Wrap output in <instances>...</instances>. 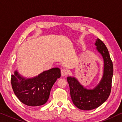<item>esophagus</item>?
Wrapping results in <instances>:
<instances>
[{
	"label": "esophagus",
	"mask_w": 122,
	"mask_h": 122,
	"mask_svg": "<svg viewBox=\"0 0 122 122\" xmlns=\"http://www.w3.org/2000/svg\"><path fill=\"white\" fill-rule=\"evenodd\" d=\"M61 75L62 76H65L67 74V71L65 69H62L61 71Z\"/></svg>",
	"instance_id": "obj_1"
}]
</instances>
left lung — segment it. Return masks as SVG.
<instances>
[{"mask_svg":"<svg viewBox=\"0 0 122 122\" xmlns=\"http://www.w3.org/2000/svg\"><path fill=\"white\" fill-rule=\"evenodd\" d=\"M96 49L103 59V72L101 80L93 89H87L80 83L75 77L68 76L71 99L80 109L89 110L98 108L107 100L111 92L113 65L106 46L100 39L97 38Z\"/></svg>","mask_w":122,"mask_h":122,"instance_id":"obj_1","label":"left lung"}]
</instances>
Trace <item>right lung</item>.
Masks as SVG:
<instances>
[{
	"instance_id": "1",
	"label": "right lung",
	"mask_w": 122,
	"mask_h": 122,
	"mask_svg": "<svg viewBox=\"0 0 122 122\" xmlns=\"http://www.w3.org/2000/svg\"><path fill=\"white\" fill-rule=\"evenodd\" d=\"M61 76L58 67L43 71L33 77L21 75L17 70L11 75V84L14 94L24 104L37 107L47 102L51 88Z\"/></svg>"
}]
</instances>
